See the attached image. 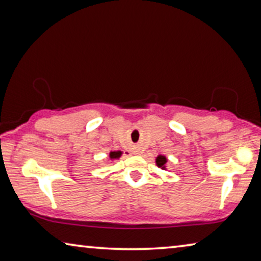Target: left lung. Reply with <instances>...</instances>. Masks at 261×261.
Segmentation results:
<instances>
[{
  "mask_svg": "<svg viewBox=\"0 0 261 261\" xmlns=\"http://www.w3.org/2000/svg\"><path fill=\"white\" fill-rule=\"evenodd\" d=\"M167 162V159L162 155H159L156 158V165L158 167H161V168H165V163Z\"/></svg>",
  "mask_w": 261,
  "mask_h": 261,
  "instance_id": "left-lung-1",
  "label": "left lung"
}]
</instances>
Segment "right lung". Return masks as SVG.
<instances>
[{"label": "right lung", "mask_w": 261, "mask_h": 261, "mask_svg": "<svg viewBox=\"0 0 261 261\" xmlns=\"http://www.w3.org/2000/svg\"><path fill=\"white\" fill-rule=\"evenodd\" d=\"M121 154H122V152H112L110 153V158L112 159H117V158H120L121 156Z\"/></svg>", "instance_id": "add662e5"}]
</instances>
